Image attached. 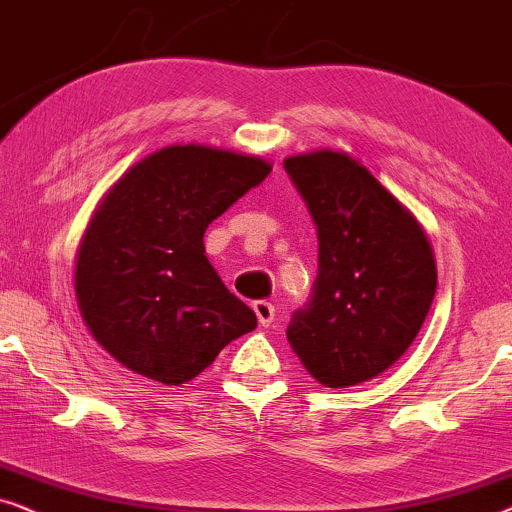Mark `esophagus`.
<instances>
[{"mask_svg":"<svg viewBox=\"0 0 512 512\" xmlns=\"http://www.w3.org/2000/svg\"><path fill=\"white\" fill-rule=\"evenodd\" d=\"M252 311H255L257 320H260L262 327H269L274 323V316H276V309L274 304L267 302V299H257V302H252Z\"/></svg>","mask_w":512,"mask_h":512,"instance_id":"esophagus-1","label":"esophagus"}]
</instances>
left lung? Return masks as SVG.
Returning a JSON list of instances; mask_svg holds the SVG:
<instances>
[{"label":"left lung","mask_w":512,"mask_h":512,"mask_svg":"<svg viewBox=\"0 0 512 512\" xmlns=\"http://www.w3.org/2000/svg\"><path fill=\"white\" fill-rule=\"evenodd\" d=\"M318 234V276L288 342L323 386L363 384L410 349L431 309L438 271L410 210L344 152L283 161Z\"/></svg>","instance_id":"1"}]
</instances>
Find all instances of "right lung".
Masks as SVG:
<instances>
[{
	"label": "right lung",
	"instance_id": "add662e5",
	"mask_svg": "<svg viewBox=\"0 0 512 512\" xmlns=\"http://www.w3.org/2000/svg\"><path fill=\"white\" fill-rule=\"evenodd\" d=\"M269 173L260 156L170 145L109 189L74 269L81 318L109 356L180 386L255 330V313L208 262L203 234Z\"/></svg>",
	"mask_w": 512,
	"mask_h": 512
}]
</instances>
